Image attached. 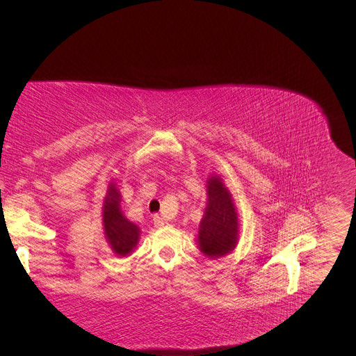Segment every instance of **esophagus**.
I'll return each instance as SVG.
<instances>
[{
	"label": "esophagus",
	"instance_id": "1",
	"mask_svg": "<svg viewBox=\"0 0 356 356\" xmlns=\"http://www.w3.org/2000/svg\"><path fill=\"white\" fill-rule=\"evenodd\" d=\"M153 222H154L156 227H163V225H165V220L161 218L160 215H154V217H153Z\"/></svg>",
	"mask_w": 356,
	"mask_h": 356
}]
</instances>
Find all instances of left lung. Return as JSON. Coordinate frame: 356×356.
<instances>
[{"instance_id":"left-lung-1","label":"left lung","mask_w":356,"mask_h":356,"mask_svg":"<svg viewBox=\"0 0 356 356\" xmlns=\"http://www.w3.org/2000/svg\"><path fill=\"white\" fill-rule=\"evenodd\" d=\"M208 207L199 225V248L211 258H218L233 251L238 243L239 221L229 190L220 177L207 181Z\"/></svg>"}]
</instances>
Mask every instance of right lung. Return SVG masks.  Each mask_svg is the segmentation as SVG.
I'll return each instance as SVG.
<instances>
[{
	"instance_id": "1",
	"label": "right lung",
	"mask_w": 356,
	"mask_h": 356,
	"mask_svg": "<svg viewBox=\"0 0 356 356\" xmlns=\"http://www.w3.org/2000/svg\"><path fill=\"white\" fill-rule=\"evenodd\" d=\"M118 202H120L118 190L115 186L110 184L102 207L105 238L108 241L114 254L126 257L134 251L139 241V229L136 224L124 218Z\"/></svg>"
}]
</instances>
